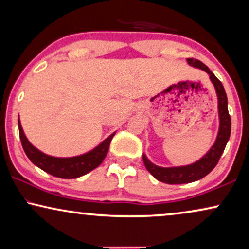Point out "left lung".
<instances>
[{
  "mask_svg": "<svg viewBox=\"0 0 249 249\" xmlns=\"http://www.w3.org/2000/svg\"><path fill=\"white\" fill-rule=\"evenodd\" d=\"M190 66L197 69H200L209 73L210 79L215 88L216 96H217V107H219V132H217L215 142H214L210 151L199 159L195 163H192L189 165L182 166H172V168H163V166L155 165L147 159V156L142 154V161L148 172L158 179L159 181L170 183V185H176V183H188L196 181L204 178L209 175L212 170L215 168V165L219 162V160L222 155V153L226 148V145L230 138L231 132V119L228 111V98L226 90H224L223 85L217 78L214 76V73L199 60L187 59Z\"/></svg>",
  "mask_w": 249,
  "mask_h": 249,
  "instance_id": "8db88e82",
  "label": "left lung"
}]
</instances>
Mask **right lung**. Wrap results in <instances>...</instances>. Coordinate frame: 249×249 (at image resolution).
Listing matches in <instances>:
<instances>
[{
  "mask_svg": "<svg viewBox=\"0 0 249 249\" xmlns=\"http://www.w3.org/2000/svg\"><path fill=\"white\" fill-rule=\"evenodd\" d=\"M18 127L22 148L30 161L39 169H42L43 171L62 179L79 178V177L90 172L91 170L96 169L107 156L110 142L115 135V132H113L107 139H104L100 145L85 154L72 156V158H56V156H51L40 152L35 146L30 144L23 132L19 119Z\"/></svg>",
  "mask_w": 249,
  "mask_h": 249,
  "instance_id": "1",
  "label": "right lung"
}]
</instances>
